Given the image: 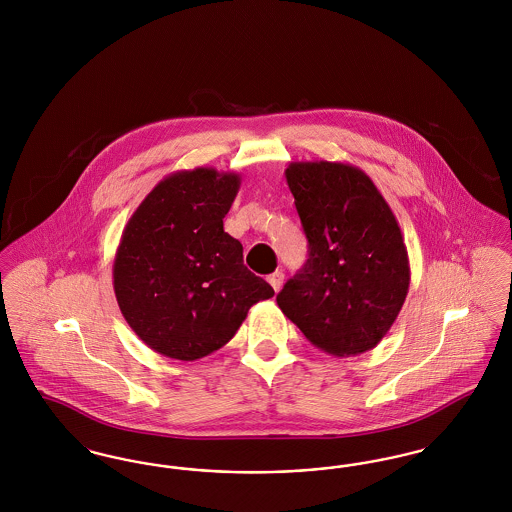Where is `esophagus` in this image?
I'll return each mask as SVG.
<instances>
[{
    "label": "esophagus",
    "instance_id": "1",
    "mask_svg": "<svg viewBox=\"0 0 512 512\" xmlns=\"http://www.w3.org/2000/svg\"><path fill=\"white\" fill-rule=\"evenodd\" d=\"M267 280L268 284L274 288V292H280V288H282V284H284V272L276 270V272H272V274L268 276Z\"/></svg>",
    "mask_w": 512,
    "mask_h": 512
}]
</instances>
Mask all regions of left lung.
I'll return each instance as SVG.
<instances>
[{
	"label": "left lung",
	"instance_id": "obj_1",
	"mask_svg": "<svg viewBox=\"0 0 512 512\" xmlns=\"http://www.w3.org/2000/svg\"><path fill=\"white\" fill-rule=\"evenodd\" d=\"M286 180L309 259L276 295L278 307L328 355L370 351L388 334L409 292V255L397 219L353 165L290 163Z\"/></svg>",
	"mask_w": 512,
	"mask_h": 512
}]
</instances>
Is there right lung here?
<instances>
[{"label": "right lung", "instance_id": "add662e5", "mask_svg": "<svg viewBox=\"0 0 512 512\" xmlns=\"http://www.w3.org/2000/svg\"><path fill=\"white\" fill-rule=\"evenodd\" d=\"M240 174L172 172L126 222L113 263L122 317L155 353L195 361L226 345L274 290L224 232Z\"/></svg>", "mask_w": 512, "mask_h": 512}]
</instances>
